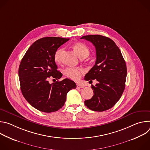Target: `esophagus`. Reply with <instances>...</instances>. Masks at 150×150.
I'll use <instances>...</instances> for the list:
<instances>
[{"label":"esophagus","instance_id":"esophagus-1","mask_svg":"<svg viewBox=\"0 0 150 150\" xmlns=\"http://www.w3.org/2000/svg\"><path fill=\"white\" fill-rule=\"evenodd\" d=\"M76 87L77 88H83L84 86L81 84H79V83H77L76 84Z\"/></svg>","mask_w":150,"mask_h":150}]
</instances>
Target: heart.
<instances>
[{
  "label": "heart",
  "instance_id": "heart-1",
  "mask_svg": "<svg viewBox=\"0 0 150 150\" xmlns=\"http://www.w3.org/2000/svg\"><path fill=\"white\" fill-rule=\"evenodd\" d=\"M72 47L79 57L84 59L87 57L90 53L88 47L82 42H76L72 45ZM63 52V48L57 49L54 54V61L57 63H60L62 60V53ZM83 73V70L80 68L69 67L65 69V74L69 78L78 81L81 77L82 74Z\"/></svg>",
  "mask_w": 150,
  "mask_h": 150
}]
</instances>
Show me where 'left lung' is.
<instances>
[{
  "label": "left lung",
  "instance_id": "1",
  "mask_svg": "<svg viewBox=\"0 0 150 150\" xmlns=\"http://www.w3.org/2000/svg\"><path fill=\"white\" fill-rule=\"evenodd\" d=\"M96 47V60L94 67L85 75V80L98 83L91 88L93 97L84 101L91 110L103 112L111 109L120 98L125 87L127 69L125 61L115 42L101 35L82 36ZM89 81V82H90Z\"/></svg>",
  "mask_w": 150,
  "mask_h": 150
}]
</instances>
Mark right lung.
I'll return each mask as SVG.
<instances>
[{"label":"right lung","mask_w":150,"mask_h":150,"mask_svg":"<svg viewBox=\"0 0 150 150\" xmlns=\"http://www.w3.org/2000/svg\"><path fill=\"white\" fill-rule=\"evenodd\" d=\"M69 38H41L30 47L20 63L18 75L21 90L25 100L39 111L51 113L63 106L69 91L76 88L73 81L66 78L50 83L49 78L60 79L54 59L56 50Z\"/></svg>","instance_id":"1"}]
</instances>
